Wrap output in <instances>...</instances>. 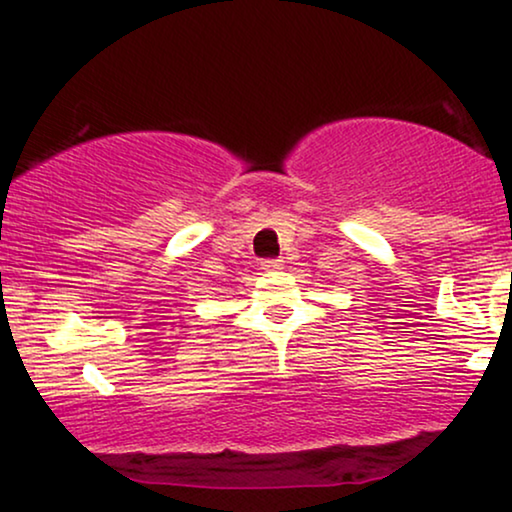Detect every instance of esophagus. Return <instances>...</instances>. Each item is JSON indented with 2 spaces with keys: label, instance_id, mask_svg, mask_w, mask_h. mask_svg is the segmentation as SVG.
Masks as SVG:
<instances>
[{
  "label": "esophagus",
  "instance_id": "34e87169",
  "mask_svg": "<svg viewBox=\"0 0 512 512\" xmlns=\"http://www.w3.org/2000/svg\"><path fill=\"white\" fill-rule=\"evenodd\" d=\"M282 268H284L282 258H265V261H261V270H265V272H275Z\"/></svg>",
  "mask_w": 512,
  "mask_h": 512
}]
</instances>
